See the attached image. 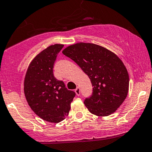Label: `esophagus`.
<instances>
[{
	"label": "esophagus",
	"mask_w": 152,
	"mask_h": 152,
	"mask_svg": "<svg viewBox=\"0 0 152 152\" xmlns=\"http://www.w3.org/2000/svg\"><path fill=\"white\" fill-rule=\"evenodd\" d=\"M75 92H76V95H77V96L80 95V88H79V87H76V88L75 89Z\"/></svg>",
	"instance_id": "1"
}]
</instances>
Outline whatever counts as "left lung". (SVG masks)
<instances>
[{"mask_svg": "<svg viewBox=\"0 0 152 152\" xmlns=\"http://www.w3.org/2000/svg\"><path fill=\"white\" fill-rule=\"evenodd\" d=\"M62 53L72 59L90 78L93 92L84 100L91 114H113L126 98L129 78L124 64L116 54L99 45L78 43Z\"/></svg>", "mask_w": 152, "mask_h": 152, "instance_id": "1", "label": "left lung"}]
</instances>
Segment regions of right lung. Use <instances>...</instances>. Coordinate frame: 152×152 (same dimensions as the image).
<instances>
[{"mask_svg": "<svg viewBox=\"0 0 152 152\" xmlns=\"http://www.w3.org/2000/svg\"><path fill=\"white\" fill-rule=\"evenodd\" d=\"M63 47L62 44L52 45L38 54L29 65L24 80V94L31 109L40 118L52 123H58L69 115L76 96L53 75L54 63Z\"/></svg>", "mask_w": 152, "mask_h": 152, "instance_id": "1", "label": "right lung"}]
</instances>
